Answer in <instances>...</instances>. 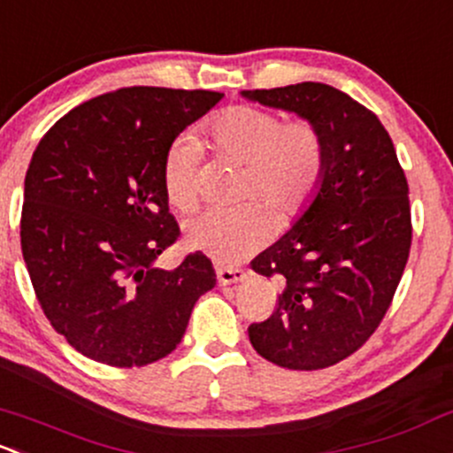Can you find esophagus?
Listing matches in <instances>:
<instances>
[{
	"label": "esophagus",
	"mask_w": 453,
	"mask_h": 453,
	"mask_svg": "<svg viewBox=\"0 0 453 453\" xmlns=\"http://www.w3.org/2000/svg\"><path fill=\"white\" fill-rule=\"evenodd\" d=\"M247 278V273L242 269H236V266H217V280L219 284H234L242 282Z\"/></svg>",
	"instance_id": "obj_1"
}]
</instances>
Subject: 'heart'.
<instances>
[{"mask_svg":"<svg viewBox=\"0 0 453 453\" xmlns=\"http://www.w3.org/2000/svg\"><path fill=\"white\" fill-rule=\"evenodd\" d=\"M211 147L242 165L241 197H256L230 212H208L188 226L187 242L219 263H236L258 250L273 232V217L295 221L311 208L327 169L321 127L306 117L284 121L282 114L256 106H230L206 123ZM202 147L182 136L163 160L165 195L180 212L199 206L197 166ZM267 205L265 207L264 203Z\"/></svg>","mask_w":453,"mask_h":453,"instance_id":"obj_1","label":"heart"}]
</instances>
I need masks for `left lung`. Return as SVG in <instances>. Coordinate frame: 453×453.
Returning <instances> with one entry per match:
<instances>
[{
    "mask_svg": "<svg viewBox=\"0 0 453 453\" xmlns=\"http://www.w3.org/2000/svg\"><path fill=\"white\" fill-rule=\"evenodd\" d=\"M321 127L327 169L312 206L251 269L278 278L275 311L251 323L269 363L295 371L332 366L371 339L390 308L412 245L408 180L393 141L369 108L321 82L242 90Z\"/></svg>",
    "mask_w": 453,
    "mask_h": 453,
    "instance_id": "1",
    "label": "left lung"
}]
</instances>
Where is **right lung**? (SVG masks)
I'll use <instances>...</instances> for the list:
<instances>
[{
  "mask_svg": "<svg viewBox=\"0 0 453 453\" xmlns=\"http://www.w3.org/2000/svg\"><path fill=\"white\" fill-rule=\"evenodd\" d=\"M223 93L130 87L80 104L36 145L26 173L21 251L51 327L97 363L132 369L169 356L217 284L195 251L154 260L180 236L163 160Z\"/></svg>",
  "mask_w": 453,
  "mask_h": 453,
  "instance_id": "right-lung-1",
  "label": "right lung"
}]
</instances>
